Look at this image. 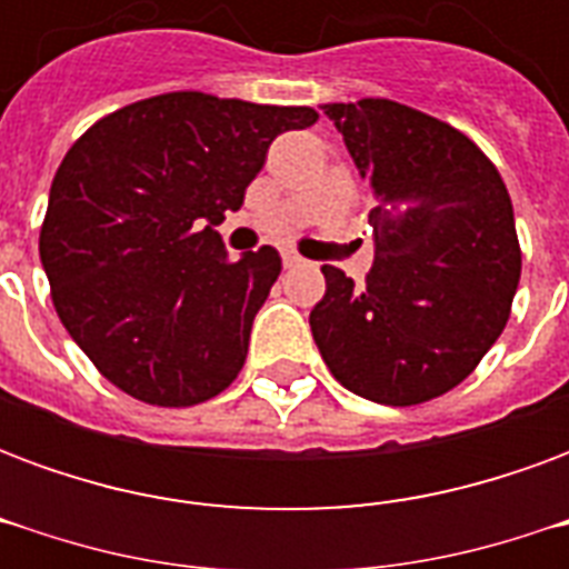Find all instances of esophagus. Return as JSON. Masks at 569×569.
Wrapping results in <instances>:
<instances>
[{
  "label": "esophagus",
  "mask_w": 569,
  "mask_h": 569,
  "mask_svg": "<svg viewBox=\"0 0 569 569\" xmlns=\"http://www.w3.org/2000/svg\"><path fill=\"white\" fill-rule=\"evenodd\" d=\"M301 264V256L296 252H283V268H298Z\"/></svg>",
  "instance_id": "esophagus-1"
}]
</instances>
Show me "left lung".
<instances>
[{"label": "left lung", "instance_id": "obj_1", "mask_svg": "<svg viewBox=\"0 0 569 569\" xmlns=\"http://www.w3.org/2000/svg\"><path fill=\"white\" fill-rule=\"evenodd\" d=\"M371 182L366 286L322 264L310 332L335 381L378 406H420L472 375L521 277L509 191L466 133L393 100L329 103Z\"/></svg>", "mask_w": 569, "mask_h": 569}]
</instances>
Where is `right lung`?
I'll list each match as a JSON object with an SVG mask.
<instances>
[{"mask_svg": "<svg viewBox=\"0 0 569 569\" xmlns=\"http://www.w3.org/2000/svg\"><path fill=\"white\" fill-rule=\"evenodd\" d=\"M317 118L310 106L173 91L72 142L39 256L57 317L106 381L149 406L188 408L240 375L280 256L261 247L231 259L216 224L240 210L271 142Z\"/></svg>", "mask_w": 569, "mask_h": 569, "instance_id": "1", "label": "right lung"}]
</instances>
